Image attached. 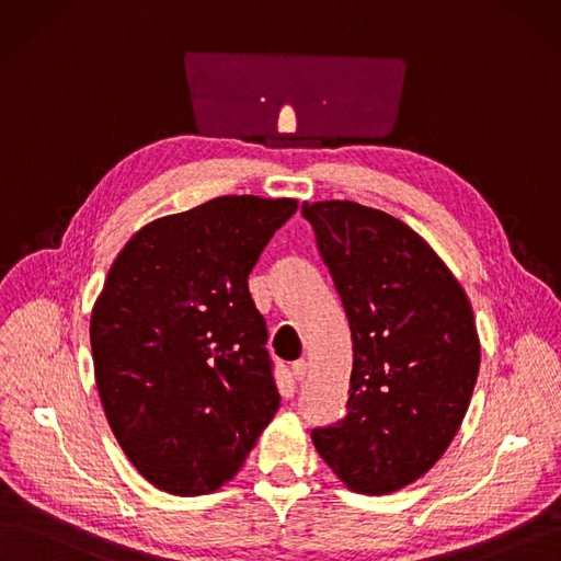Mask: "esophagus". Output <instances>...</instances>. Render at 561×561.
I'll list each match as a JSON object with an SVG mask.
<instances>
[{"instance_id":"1","label":"esophagus","mask_w":561,"mask_h":561,"mask_svg":"<svg viewBox=\"0 0 561 561\" xmlns=\"http://www.w3.org/2000/svg\"><path fill=\"white\" fill-rule=\"evenodd\" d=\"M291 371H294V377H296L298 381H302V379L307 377V360H296V363L291 365Z\"/></svg>"}]
</instances>
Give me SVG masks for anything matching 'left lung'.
<instances>
[{
  "label": "left lung",
  "mask_w": 561,
  "mask_h": 561,
  "mask_svg": "<svg viewBox=\"0 0 561 561\" xmlns=\"http://www.w3.org/2000/svg\"><path fill=\"white\" fill-rule=\"evenodd\" d=\"M354 342L346 416L314 427L354 492L388 494L432 469L460 430L481 344L465 288L407 224L354 201L302 203Z\"/></svg>",
  "instance_id": "1"
}]
</instances>
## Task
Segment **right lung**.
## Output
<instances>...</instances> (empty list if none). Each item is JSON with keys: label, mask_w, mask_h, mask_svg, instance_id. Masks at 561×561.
<instances>
[{"label": "right lung", "mask_w": 561, "mask_h": 561, "mask_svg": "<svg viewBox=\"0 0 561 561\" xmlns=\"http://www.w3.org/2000/svg\"><path fill=\"white\" fill-rule=\"evenodd\" d=\"M298 210L219 196L142 226L94 302V379L124 455L154 488L231 481L279 409L267 330L247 277Z\"/></svg>", "instance_id": "add662e5"}]
</instances>
